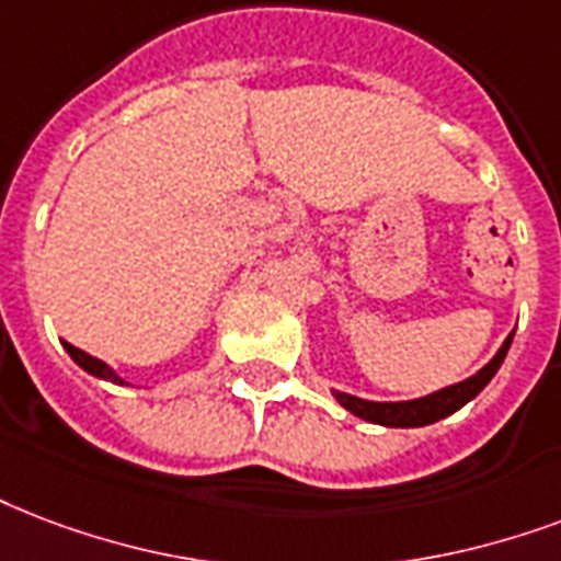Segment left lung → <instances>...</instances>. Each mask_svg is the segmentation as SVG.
I'll list each match as a JSON object with an SVG mask.
<instances>
[{"mask_svg":"<svg viewBox=\"0 0 561 561\" xmlns=\"http://www.w3.org/2000/svg\"><path fill=\"white\" fill-rule=\"evenodd\" d=\"M508 344H512V335L503 341L497 356L491 358L480 374H473L459 385H450V388H442V391H435L430 397H421V400H409V403H370V400H358V397L341 394V391H335V397L344 409H350V412L370 423H382V426H426V423H435L447 417V414L459 412L461 405L480 394L482 388L491 382V376L497 374L500 365H503Z\"/></svg>","mask_w":561,"mask_h":561,"instance_id":"8db88e82","label":"left lung"}]
</instances>
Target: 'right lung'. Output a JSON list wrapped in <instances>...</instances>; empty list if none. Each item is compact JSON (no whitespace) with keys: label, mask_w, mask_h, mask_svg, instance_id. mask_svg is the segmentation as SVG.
Masks as SVG:
<instances>
[{"label":"right lung","mask_w":561,"mask_h":561,"mask_svg":"<svg viewBox=\"0 0 561 561\" xmlns=\"http://www.w3.org/2000/svg\"><path fill=\"white\" fill-rule=\"evenodd\" d=\"M64 350H67V353H70V356H72V362H76V365H79V367H84V370H88V374L100 376V379H108V382L123 385V379H119V376L114 374V370H111V367L105 365V362H100V358L88 356V353H84V350L72 347V344H67V341H64Z\"/></svg>","instance_id":"add662e5"}]
</instances>
